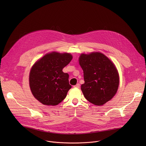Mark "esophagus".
<instances>
[{
    "instance_id": "esophagus-1",
    "label": "esophagus",
    "mask_w": 146,
    "mask_h": 146,
    "mask_svg": "<svg viewBox=\"0 0 146 146\" xmlns=\"http://www.w3.org/2000/svg\"><path fill=\"white\" fill-rule=\"evenodd\" d=\"M80 84H79V83H78V84H77L76 86H74V88H80Z\"/></svg>"
}]
</instances>
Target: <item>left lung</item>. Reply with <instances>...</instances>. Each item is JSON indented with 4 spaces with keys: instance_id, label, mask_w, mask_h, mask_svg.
<instances>
[{
    "instance_id": "left-lung-1",
    "label": "left lung",
    "mask_w": 146,
    "mask_h": 146,
    "mask_svg": "<svg viewBox=\"0 0 146 146\" xmlns=\"http://www.w3.org/2000/svg\"><path fill=\"white\" fill-rule=\"evenodd\" d=\"M79 64L84 72V83L81 89L90 103L102 106L116 94L119 85V76L113 62L100 52L82 54Z\"/></svg>"
}]
</instances>
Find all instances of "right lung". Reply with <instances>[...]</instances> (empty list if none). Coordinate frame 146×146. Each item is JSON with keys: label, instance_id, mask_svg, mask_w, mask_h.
<instances>
[{"label": "right lung", "instance_id": "obj_1", "mask_svg": "<svg viewBox=\"0 0 146 146\" xmlns=\"http://www.w3.org/2000/svg\"><path fill=\"white\" fill-rule=\"evenodd\" d=\"M72 59L68 53L51 52L41 58L31 69L29 86L32 94L40 103L56 106L66 96L72 88L69 74L62 69Z\"/></svg>", "mask_w": 146, "mask_h": 146}]
</instances>
